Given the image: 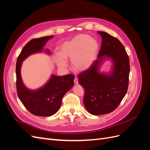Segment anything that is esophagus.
<instances>
[{"mask_svg": "<svg viewBox=\"0 0 150 150\" xmlns=\"http://www.w3.org/2000/svg\"><path fill=\"white\" fill-rule=\"evenodd\" d=\"M74 84H78L79 83L78 78H74Z\"/></svg>", "mask_w": 150, "mask_h": 150, "instance_id": "esophagus-1", "label": "esophagus"}]
</instances>
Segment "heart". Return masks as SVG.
<instances>
[{
	"instance_id": "obj_1",
	"label": "heart",
	"mask_w": 150,
	"mask_h": 150,
	"mask_svg": "<svg viewBox=\"0 0 150 150\" xmlns=\"http://www.w3.org/2000/svg\"><path fill=\"white\" fill-rule=\"evenodd\" d=\"M99 46L96 40L86 34H80L61 44L58 54H54L53 60L59 69L67 66V60L71 59L72 67L76 71L87 70L96 59Z\"/></svg>"
}]
</instances>
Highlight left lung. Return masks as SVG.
<instances>
[{"label": "left lung", "instance_id": "1", "mask_svg": "<svg viewBox=\"0 0 150 150\" xmlns=\"http://www.w3.org/2000/svg\"><path fill=\"white\" fill-rule=\"evenodd\" d=\"M101 47L98 59L78 75L79 83L85 90L83 102L93 115L108 114L118 106L128 88L130 71L129 57L123 45L117 38L102 31ZM106 58L113 61V69L108 74L99 72Z\"/></svg>", "mask_w": 150, "mask_h": 150}]
</instances>
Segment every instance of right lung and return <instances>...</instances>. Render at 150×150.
I'll use <instances>...</instances> for the list:
<instances>
[{
  "mask_svg": "<svg viewBox=\"0 0 150 150\" xmlns=\"http://www.w3.org/2000/svg\"><path fill=\"white\" fill-rule=\"evenodd\" d=\"M53 37L46 36L30 40L22 49L16 62L17 95L27 110L35 116H51L55 114L59 110L63 96L74 86L73 74L62 76L52 74L46 84L35 90L27 88L22 82L21 74L22 62L31 54L42 52L46 42ZM45 52L50 54L48 49Z\"/></svg>",
  "mask_w": 150,
  "mask_h": 150,
  "instance_id": "add662e5",
  "label": "right lung"
}]
</instances>
